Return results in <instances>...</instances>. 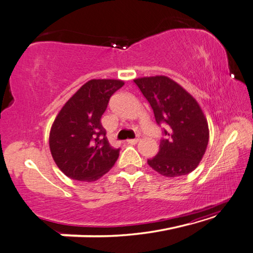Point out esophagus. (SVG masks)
<instances>
[{"label": "esophagus", "instance_id": "esophagus-1", "mask_svg": "<svg viewBox=\"0 0 253 253\" xmlns=\"http://www.w3.org/2000/svg\"><path fill=\"white\" fill-rule=\"evenodd\" d=\"M139 141V138H135V139H128L127 142L130 143V145H136V143Z\"/></svg>", "mask_w": 253, "mask_h": 253}]
</instances>
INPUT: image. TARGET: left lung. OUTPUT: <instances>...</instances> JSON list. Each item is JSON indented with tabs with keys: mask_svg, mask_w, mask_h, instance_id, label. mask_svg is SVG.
<instances>
[{
	"mask_svg": "<svg viewBox=\"0 0 253 253\" xmlns=\"http://www.w3.org/2000/svg\"><path fill=\"white\" fill-rule=\"evenodd\" d=\"M133 82L149 102L158 125H166L159 152L148 159V165L163 176L189 174L199 166L210 139L209 124L199 103L165 76L138 78Z\"/></svg>",
	"mask_w": 253,
	"mask_h": 253,
	"instance_id": "1",
	"label": "left lung"
}]
</instances>
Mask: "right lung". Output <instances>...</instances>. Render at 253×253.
<instances>
[{
  "instance_id": "right-lung-1",
  "label": "right lung",
  "mask_w": 253,
  "mask_h": 253,
  "mask_svg": "<svg viewBox=\"0 0 253 253\" xmlns=\"http://www.w3.org/2000/svg\"><path fill=\"white\" fill-rule=\"evenodd\" d=\"M124 81L93 79L69 98L54 120L49 148L57 167L73 180L92 182L112 169L120 156L106 138L101 117Z\"/></svg>"
}]
</instances>
